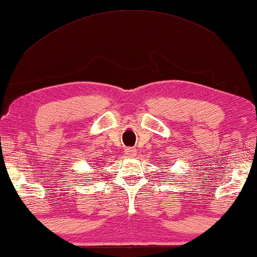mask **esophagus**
<instances>
[{
    "mask_svg": "<svg viewBox=\"0 0 257 257\" xmlns=\"http://www.w3.org/2000/svg\"><path fill=\"white\" fill-rule=\"evenodd\" d=\"M126 153H127L128 156H131V157H132V156H136V150L135 149H127V150H126Z\"/></svg>",
    "mask_w": 257,
    "mask_h": 257,
    "instance_id": "1",
    "label": "esophagus"
}]
</instances>
